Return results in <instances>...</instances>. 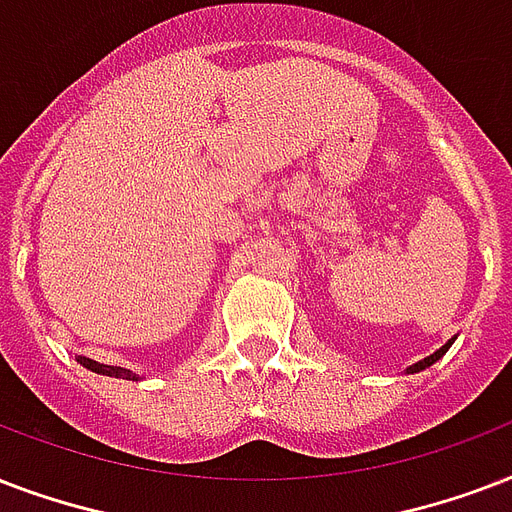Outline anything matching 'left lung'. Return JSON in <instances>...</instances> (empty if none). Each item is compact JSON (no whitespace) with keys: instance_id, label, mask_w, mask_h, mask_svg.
I'll return each instance as SVG.
<instances>
[{"instance_id":"obj_1","label":"left lung","mask_w":512,"mask_h":512,"mask_svg":"<svg viewBox=\"0 0 512 512\" xmlns=\"http://www.w3.org/2000/svg\"><path fill=\"white\" fill-rule=\"evenodd\" d=\"M454 339H457V336H454ZM454 339H449V342L443 344L441 350H435L433 355H427V358L417 360V363H414V366H408V368H406V374H419V371H425V368L433 366L435 360H441L443 355H446V352H449V347H451V344H454Z\"/></svg>"}]
</instances>
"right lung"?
Here are the masks:
<instances>
[{
    "label": "right lung",
    "instance_id": "right-lung-1",
    "mask_svg": "<svg viewBox=\"0 0 512 512\" xmlns=\"http://www.w3.org/2000/svg\"><path fill=\"white\" fill-rule=\"evenodd\" d=\"M77 363H79V366H85L87 371H93V374L114 376V379H133V382H138V374H133L130 368L106 366V363H98V360H90V358H85V355H79Z\"/></svg>",
    "mask_w": 512,
    "mask_h": 512
}]
</instances>
